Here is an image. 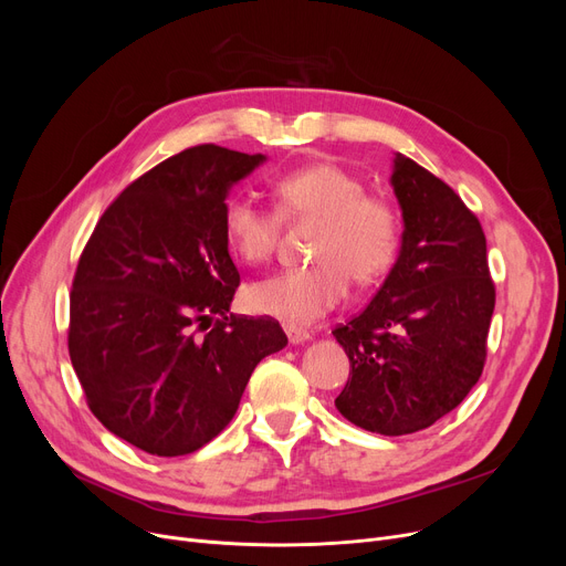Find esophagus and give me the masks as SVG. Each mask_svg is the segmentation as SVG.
I'll use <instances>...</instances> for the list:
<instances>
[{
    "label": "esophagus",
    "mask_w": 566,
    "mask_h": 566,
    "mask_svg": "<svg viewBox=\"0 0 566 566\" xmlns=\"http://www.w3.org/2000/svg\"><path fill=\"white\" fill-rule=\"evenodd\" d=\"M284 333H286V337H289L291 344H303V342L310 339V331L301 328V325H293V323H286V325H284Z\"/></svg>",
    "instance_id": "esophagus-1"
}]
</instances>
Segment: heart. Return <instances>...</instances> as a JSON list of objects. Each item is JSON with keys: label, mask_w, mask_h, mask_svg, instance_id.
<instances>
[{"label": "heart", "mask_w": 566, "mask_h": 566, "mask_svg": "<svg viewBox=\"0 0 566 566\" xmlns=\"http://www.w3.org/2000/svg\"><path fill=\"white\" fill-rule=\"evenodd\" d=\"M277 208L248 195H231L222 224L229 248L248 263L275 254L284 220H318L312 243L316 265L284 271L250 286V305L293 323H305L335 310L355 284H371L388 273L401 243L397 206L367 192L363 178L335 163L291 169L273 184Z\"/></svg>", "instance_id": "obj_1"}]
</instances>
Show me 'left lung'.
Returning a JSON list of instances; mask_svg holds the SVG:
<instances>
[{
  "label": "left lung",
  "mask_w": 566,
  "mask_h": 566,
  "mask_svg": "<svg viewBox=\"0 0 566 566\" xmlns=\"http://www.w3.org/2000/svg\"><path fill=\"white\" fill-rule=\"evenodd\" d=\"M401 252L371 303L333 331L350 374L335 399L355 427L415 433L454 410L480 380L495 307L482 224L463 199L397 154Z\"/></svg>",
  "instance_id": "obj_1"
}]
</instances>
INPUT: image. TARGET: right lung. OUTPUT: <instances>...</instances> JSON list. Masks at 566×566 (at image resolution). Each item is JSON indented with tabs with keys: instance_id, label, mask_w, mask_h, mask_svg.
I'll return each mask as SVG.
<instances>
[{
	"instance_id": "right-lung-1",
	"label": "right lung",
	"mask_w": 566,
	"mask_h": 566,
	"mask_svg": "<svg viewBox=\"0 0 566 566\" xmlns=\"http://www.w3.org/2000/svg\"><path fill=\"white\" fill-rule=\"evenodd\" d=\"M261 154L199 144L142 174L96 222L71 289L69 353L86 406L154 457H184L235 415L286 346L271 316L229 314L241 284L222 213Z\"/></svg>"
}]
</instances>
